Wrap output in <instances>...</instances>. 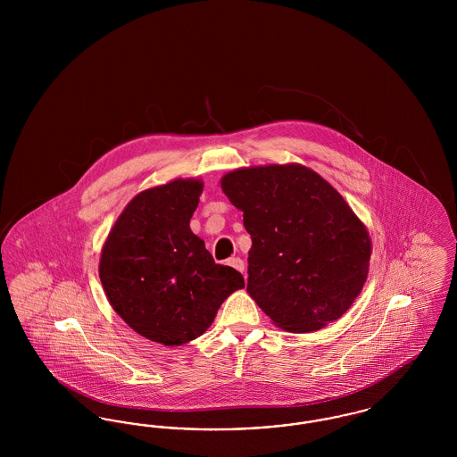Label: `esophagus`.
Segmentation results:
<instances>
[{
    "label": "esophagus",
    "instance_id": "1",
    "mask_svg": "<svg viewBox=\"0 0 457 457\" xmlns=\"http://www.w3.org/2000/svg\"><path fill=\"white\" fill-rule=\"evenodd\" d=\"M228 265H231V267H233V269H237L238 272H243V270H245V263H243V261L238 259V257L229 259V261H228Z\"/></svg>",
    "mask_w": 457,
    "mask_h": 457
}]
</instances>
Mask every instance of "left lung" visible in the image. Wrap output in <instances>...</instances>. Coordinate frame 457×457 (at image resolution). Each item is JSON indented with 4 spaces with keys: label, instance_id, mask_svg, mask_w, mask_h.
I'll list each match as a JSON object with an SVG mask.
<instances>
[{
    "label": "left lung",
    "instance_id": "obj_1",
    "mask_svg": "<svg viewBox=\"0 0 457 457\" xmlns=\"http://www.w3.org/2000/svg\"><path fill=\"white\" fill-rule=\"evenodd\" d=\"M220 188L252 237L248 295L287 332H313L354 303L369 276L371 239L343 195L313 170L239 168Z\"/></svg>",
    "mask_w": 457,
    "mask_h": 457
}]
</instances>
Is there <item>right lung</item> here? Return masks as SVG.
<instances>
[{
  "label": "right lung",
  "mask_w": 457,
  "mask_h": 457,
  "mask_svg": "<svg viewBox=\"0 0 457 457\" xmlns=\"http://www.w3.org/2000/svg\"><path fill=\"white\" fill-rule=\"evenodd\" d=\"M204 183L178 178L131 198L103 245L99 278L112 310L145 339L181 346L202 336L219 306L245 287L190 229Z\"/></svg>",
  "instance_id": "obj_1"
}]
</instances>
